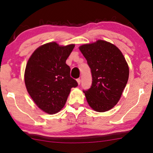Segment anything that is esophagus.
Instances as JSON below:
<instances>
[{
	"mask_svg": "<svg viewBox=\"0 0 153 153\" xmlns=\"http://www.w3.org/2000/svg\"><path fill=\"white\" fill-rule=\"evenodd\" d=\"M77 83H78V85H80V83H81V79H80V78L77 79Z\"/></svg>",
	"mask_w": 153,
	"mask_h": 153,
	"instance_id": "1",
	"label": "esophagus"
}]
</instances>
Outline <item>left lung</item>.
<instances>
[{
  "instance_id": "left-lung-1",
  "label": "left lung",
  "mask_w": 153,
  "mask_h": 153,
  "mask_svg": "<svg viewBox=\"0 0 153 153\" xmlns=\"http://www.w3.org/2000/svg\"><path fill=\"white\" fill-rule=\"evenodd\" d=\"M79 50L92 75L91 88L83 91L87 101L97 112L108 111L118 103L128 82V63L119 48L105 41L83 45Z\"/></svg>"
}]
</instances>
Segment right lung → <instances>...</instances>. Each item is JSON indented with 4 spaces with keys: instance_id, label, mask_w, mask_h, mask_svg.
I'll use <instances>...</instances> for the list:
<instances>
[{
    "instance_id": "right-lung-1",
    "label": "right lung",
    "mask_w": 153,
    "mask_h": 153,
    "mask_svg": "<svg viewBox=\"0 0 153 153\" xmlns=\"http://www.w3.org/2000/svg\"><path fill=\"white\" fill-rule=\"evenodd\" d=\"M75 45L59 46L55 42L45 44L31 54L25 67L26 89L37 106L45 112H58L66 102L77 82L70 77L66 61Z\"/></svg>"
}]
</instances>
